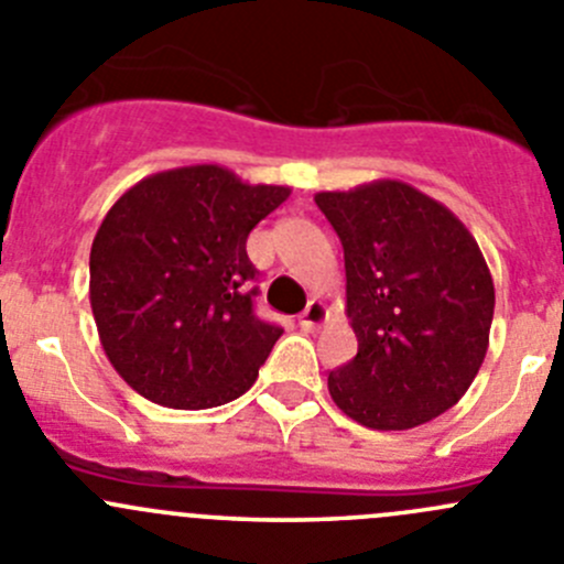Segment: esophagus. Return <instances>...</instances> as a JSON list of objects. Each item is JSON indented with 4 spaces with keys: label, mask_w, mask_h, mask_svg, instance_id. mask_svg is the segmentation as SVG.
<instances>
[{
    "label": "esophagus",
    "mask_w": 564,
    "mask_h": 564,
    "mask_svg": "<svg viewBox=\"0 0 564 564\" xmlns=\"http://www.w3.org/2000/svg\"><path fill=\"white\" fill-rule=\"evenodd\" d=\"M325 319H327L325 303H319V300H311L308 308H305L303 316H300V325H303L305 330H316V327H319Z\"/></svg>",
    "instance_id": "esophagus-1"
}]
</instances>
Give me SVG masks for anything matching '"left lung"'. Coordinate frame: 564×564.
<instances>
[{
    "mask_svg": "<svg viewBox=\"0 0 564 564\" xmlns=\"http://www.w3.org/2000/svg\"><path fill=\"white\" fill-rule=\"evenodd\" d=\"M347 272L358 355L327 375L338 410L369 430H410L460 402L494 322L477 239L430 195L393 178L316 193Z\"/></svg>",
    "mask_w": 564,
    "mask_h": 564,
    "instance_id": "left-lung-1",
    "label": "left lung"
}]
</instances>
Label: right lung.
<instances>
[{"instance_id":"obj_1","label":"right lung","mask_w":564,"mask_h":564,"mask_svg":"<svg viewBox=\"0 0 564 564\" xmlns=\"http://www.w3.org/2000/svg\"><path fill=\"white\" fill-rule=\"evenodd\" d=\"M289 195L187 165L115 200L90 248V308L109 364L140 397L204 410L253 386L283 330L253 314L245 242Z\"/></svg>"}]
</instances>
